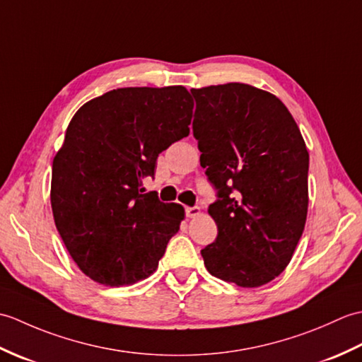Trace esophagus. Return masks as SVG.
<instances>
[{
    "instance_id": "34e87169",
    "label": "esophagus",
    "mask_w": 362,
    "mask_h": 362,
    "mask_svg": "<svg viewBox=\"0 0 362 362\" xmlns=\"http://www.w3.org/2000/svg\"><path fill=\"white\" fill-rule=\"evenodd\" d=\"M185 214H187V218H196L201 214V209H199V206H187Z\"/></svg>"
}]
</instances>
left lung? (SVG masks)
I'll return each mask as SVG.
<instances>
[{"label":"left lung","instance_id":"8db88e82","mask_svg":"<svg viewBox=\"0 0 362 362\" xmlns=\"http://www.w3.org/2000/svg\"><path fill=\"white\" fill-rule=\"evenodd\" d=\"M193 134L216 189L218 226L205 267L241 288L272 281L289 264L308 213L310 156L279 98L247 83L193 88Z\"/></svg>","mask_w":362,"mask_h":362}]
</instances>
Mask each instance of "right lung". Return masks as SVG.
<instances>
[{"label":"right lung","instance_id":"1","mask_svg":"<svg viewBox=\"0 0 362 362\" xmlns=\"http://www.w3.org/2000/svg\"><path fill=\"white\" fill-rule=\"evenodd\" d=\"M185 87L107 91L76 112L52 161L51 206L81 271L105 286L146 279L185 216L144 193L160 152L189 134Z\"/></svg>","mask_w":362,"mask_h":362}]
</instances>
